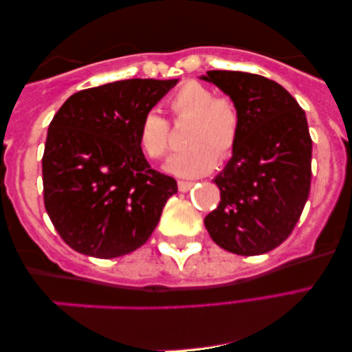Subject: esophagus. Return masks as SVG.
Listing matches in <instances>:
<instances>
[{"label": "esophagus", "mask_w": 352, "mask_h": 352, "mask_svg": "<svg viewBox=\"0 0 352 352\" xmlns=\"http://www.w3.org/2000/svg\"><path fill=\"white\" fill-rule=\"evenodd\" d=\"M177 187H179V192H188V190L193 187V182L179 181V182H177Z\"/></svg>", "instance_id": "esophagus-1"}]
</instances>
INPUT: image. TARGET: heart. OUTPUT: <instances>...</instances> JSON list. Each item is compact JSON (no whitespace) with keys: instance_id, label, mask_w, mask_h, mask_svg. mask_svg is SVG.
I'll use <instances>...</instances> for the list:
<instances>
[{"instance_id":"b5f03b06","label":"heart","mask_w":352,"mask_h":352,"mask_svg":"<svg viewBox=\"0 0 352 352\" xmlns=\"http://www.w3.org/2000/svg\"><path fill=\"white\" fill-rule=\"evenodd\" d=\"M175 122L190 120L186 143L190 145L168 160L166 170L176 176L198 177L215 168L217 154L229 157L241 132L239 104L228 95H215L209 85L187 80L168 98ZM138 145L146 157L164 159L170 149V124L148 111L138 123Z\"/></svg>"}]
</instances>
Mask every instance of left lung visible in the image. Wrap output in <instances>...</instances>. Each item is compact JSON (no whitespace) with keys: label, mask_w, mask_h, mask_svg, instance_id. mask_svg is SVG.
I'll return each instance as SVG.
<instances>
[{"label":"left lung","mask_w":352,"mask_h":352,"mask_svg":"<svg viewBox=\"0 0 352 352\" xmlns=\"http://www.w3.org/2000/svg\"><path fill=\"white\" fill-rule=\"evenodd\" d=\"M237 102L241 132L232 157L214 182L221 201L204 218L212 240L239 256H258L292 234L310 192L312 138L306 112L274 80L245 72L212 70Z\"/></svg>","instance_id":"8db88e82"}]
</instances>
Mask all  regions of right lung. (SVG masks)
I'll use <instances>...</instances> for the list:
<instances>
[{
    "label": "right lung",
    "mask_w": 352,
    "mask_h": 352,
    "mask_svg": "<svg viewBox=\"0 0 352 352\" xmlns=\"http://www.w3.org/2000/svg\"><path fill=\"white\" fill-rule=\"evenodd\" d=\"M177 79H124L72 95L51 120L42 159L45 209L80 254L113 258L151 237L177 192L138 145L143 113Z\"/></svg>",
    "instance_id": "obj_1"
}]
</instances>
